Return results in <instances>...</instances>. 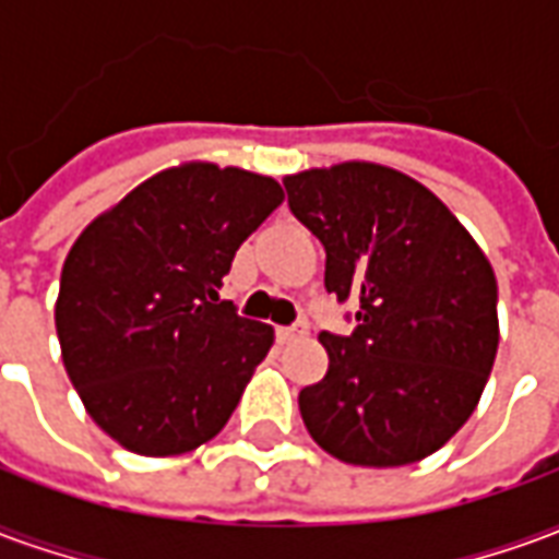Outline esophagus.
Returning <instances> with one entry per match:
<instances>
[{
  "label": "esophagus",
  "mask_w": 559,
  "mask_h": 559,
  "mask_svg": "<svg viewBox=\"0 0 559 559\" xmlns=\"http://www.w3.org/2000/svg\"><path fill=\"white\" fill-rule=\"evenodd\" d=\"M308 335V326L305 323H299V326H281L278 329V341L281 344H290V341H299Z\"/></svg>",
  "instance_id": "esophagus-1"
}]
</instances>
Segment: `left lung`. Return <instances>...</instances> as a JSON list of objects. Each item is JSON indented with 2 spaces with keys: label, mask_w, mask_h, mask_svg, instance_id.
I'll return each instance as SVG.
<instances>
[{
  "label": "left lung",
  "mask_w": 559,
  "mask_h": 559,
  "mask_svg": "<svg viewBox=\"0 0 559 559\" xmlns=\"http://www.w3.org/2000/svg\"><path fill=\"white\" fill-rule=\"evenodd\" d=\"M284 188L326 248V290L359 299L353 335L320 332L329 371L299 392L305 428L356 467L433 455L476 411L497 356L488 257L440 197L383 164L314 167Z\"/></svg>",
  "instance_id": "left-lung-1"
}]
</instances>
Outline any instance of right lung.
<instances>
[{
  "label": "right lung",
  "mask_w": 559,
  "mask_h": 559,
  "mask_svg": "<svg viewBox=\"0 0 559 559\" xmlns=\"http://www.w3.org/2000/svg\"><path fill=\"white\" fill-rule=\"evenodd\" d=\"M272 176L188 160L148 176L71 245L56 299L83 407L128 452H191L227 425L275 332L218 290L281 206Z\"/></svg>",
  "instance_id": "right-lung-1"
}]
</instances>
